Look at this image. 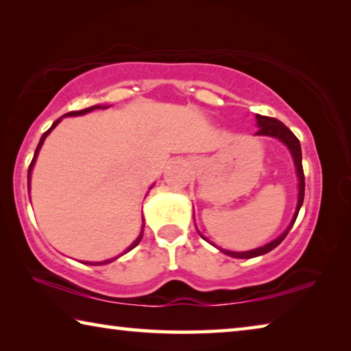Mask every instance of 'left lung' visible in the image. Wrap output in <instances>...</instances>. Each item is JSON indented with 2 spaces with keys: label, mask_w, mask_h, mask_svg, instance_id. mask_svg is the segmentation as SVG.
Returning <instances> with one entry per match:
<instances>
[{
  "label": "left lung",
  "mask_w": 351,
  "mask_h": 351,
  "mask_svg": "<svg viewBox=\"0 0 351 351\" xmlns=\"http://www.w3.org/2000/svg\"><path fill=\"white\" fill-rule=\"evenodd\" d=\"M255 119H257V125H258V132L255 133V134H257V136H271V138H277L278 141H282L283 144L289 148L291 154H293L294 165H295V170H297V176H299V201H297V207H295L294 217H293V219H291L288 229L285 230V232L280 237H278V239L268 243V245L257 247V249H252V251H247V252H232V251H224V249H219L218 247L219 251L224 252L226 255H229V257H234V258L258 257V255H263L266 252H269V251H272V249L280 245V243L285 240V237L288 235L289 229L293 228L295 218H297V215H299L300 207H302V204H304V197H305V175H304V167H302V148H300L299 139L295 138L294 133L291 132V130L287 125H285V123H282L280 121H277V119H274V117L255 114ZM201 237H203V235H201ZM203 239H204V237H203ZM213 246H215V245H213Z\"/></svg>",
  "instance_id": "8db88e82"
}]
</instances>
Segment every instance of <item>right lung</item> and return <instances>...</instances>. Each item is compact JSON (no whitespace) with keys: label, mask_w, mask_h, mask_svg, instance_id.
Returning <instances> with one entry per match:
<instances>
[{"label":"right lung","mask_w":351,"mask_h":351,"mask_svg":"<svg viewBox=\"0 0 351 351\" xmlns=\"http://www.w3.org/2000/svg\"><path fill=\"white\" fill-rule=\"evenodd\" d=\"M97 108H102V110H105L106 106H100V105H94V106H90V108H85V110H79V111H69V112H66V114L64 116H82V114H86V112H90V111H93V110H97ZM64 116H62L60 119H57V121L52 123V127L47 130L46 133H43V136H41V139H40V142H38V145H37V150H35V153H34V158H32V162H31V165H29V170H27V187H29V182H31V171H32V167H34V164H35V159H37V156H38V152H40V148H41V145H43V142H45V139H46V136L49 134L52 130H54L57 125H58V122L62 121V119L64 117ZM142 235H144V226H142V230H141V234H139V237L138 239H136L133 243H132V246H130L125 252L123 254H127L128 251H132L133 247H136L139 245V241L142 240ZM117 257H114V258H111V260H105V261H97V263H91V261H88L86 265H105V263H110V261H112V260H116Z\"/></svg>","instance_id":"obj_1"}]
</instances>
